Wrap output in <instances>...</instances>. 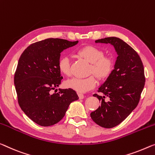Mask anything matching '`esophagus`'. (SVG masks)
<instances>
[{"mask_svg":"<svg viewBox=\"0 0 155 155\" xmlns=\"http://www.w3.org/2000/svg\"><path fill=\"white\" fill-rule=\"evenodd\" d=\"M78 96H79V98L80 99H83V98H84V96L82 94H78Z\"/></svg>","mask_w":155,"mask_h":155,"instance_id":"obj_1","label":"esophagus"}]
</instances>
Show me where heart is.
<instances>
[{
  "label": "heart",
  "mask_w": 155,
  "mask_h": 155,
  "mask_svg": "<svg viewBox=\"0 0 155 155\" xmlns=\"http://www.w3.org/2000/svg\"><path fill=\"white\" fill-rule=\"evenodd\" d=\"M77 54L81 58L91 63L89 73H93L100 80L105 79L111 74L114 68V60L110 56L104 55L102 49L92 45L80 48ZM58 67L61 73L66 76H70L71 61L66 56L59 58ZM66 87L78 93H85L94 89L96 84V79L94 75L87 78H73L66 81Z\"/></svg>",
  "instance_id": "heart-1"
}]
</instances>
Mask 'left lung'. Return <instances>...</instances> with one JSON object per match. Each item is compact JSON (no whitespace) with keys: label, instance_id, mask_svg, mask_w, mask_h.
Masks as SVG:
<instances>
[{"label":"left lung","instance_id":"1","mask_svg":"<svg viewBox=\"0 0 155 155\" xmlns=\"http://www.w3.org/2000/svg\"><path fill=\"white\" fill-rule=\"evenodd\" d=\"M96 43L113 45L118 54L114 69L97 90L101 105L91 113L92 120L104 128L120 124L139 104L146 78L142 61L138 53L127 43L117 37L97 39ZM105 97L109 101H104Z\"/></svg>","mask_w":155,"mask_h":155}]
</instances>
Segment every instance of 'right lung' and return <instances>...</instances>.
Instances as JSON below:
<instances>
[{
  "mask_svg": "<svg viewBox=\"0 0 155 155\" xmlns=\"http://www.w3.org/2000/svg\"><path fill=\"white\" fill-rule=\"evenodd\" d=\"M78 43L49 38L30 45L18 59L14 73L18 104L38 125L48 127L58 123L71 102L79 98L71 89L51 94L63 79L58 67L61 52Z\"/></svg>",
  "mask_w": 155,
  "mask_h": 155,
  "instance_id": "right-lung-1",
  "label": "right lung"
}]
</instances>
